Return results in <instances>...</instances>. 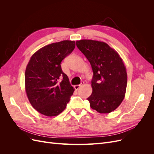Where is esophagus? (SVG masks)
Here are the masks:
<instances>
[{
  "label": "esophagus",
  "mask_w": 154,
  "mask_h": 154,
  "mask_svg": "<svg viewBox=\"0 0 154 154\" xmlns=\"http://www.w3.org/2000/svg\"><path fill=\"white\" fill-rule=\"evenodd\" d=\"M83 84H84V82H82L80 85H74V88H75L76 90H78L79 88H80L81 86H82Z\"/></svg>",
  "instance_id": "obj_1"
}]
</instances>
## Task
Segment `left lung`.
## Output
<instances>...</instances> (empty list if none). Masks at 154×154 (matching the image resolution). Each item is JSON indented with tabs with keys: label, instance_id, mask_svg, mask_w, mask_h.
<instances>
[{
	"label": "left lung",
	"instance_id": "left-lung-1",
	"mask_svg": "<svg viewBox=\"0 0 154 154\" xmlns=\"http://www.w3.org/2000/svg\"><path fill=\"white\" fill-rule=\"evenodd\" d=\"M76 45L89 61L93 71L92 92L87 100L92 109L108 114L123 101L127 85V74L117 51L103 42L76 41Z\"/></svg>",
	"mask_w": 154,
	"mask_h": 154
}]
</instances>
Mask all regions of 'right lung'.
Listing matches in <instances>:
<instances>
[{
	"instance_id": "obj_1",
	"label": "right lung",
	"mask_w": 154,
	"mask_h": 154,
	"mask_svg": "<svg viewBox=\"0 0 154 154\" xmlns=\"http://www.w3.org/2000/svg\"><path fill=\"white\" fill-rule=\"evenodd\" d=\"M75 45L71 40L47 45L32 54L27 63L26 92L32 106L40 114L57 116L66 109L74 88L60 64ZM61 78L62 82L58 83Z\"/></svg>"
}]
</instances>
